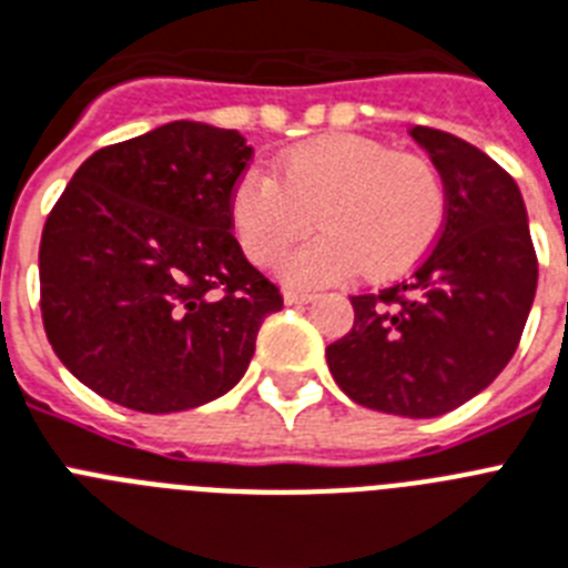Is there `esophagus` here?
Masks as SVG:
<instances>
[{
    "label": "esophagus",
    "instance_id": "esophagus-1",
    "mask_svg": "<svg viewBox=\"0 0 568 568\" xmlns=\"http://www.w3.org/2000/svg\"><path fill=\"white\" fill-rule=\"evenodd\" d=\"M284 302H287V304H307V302H313V293H304V290H287V293H284Z\"/></svg>",
    "mask_w": 568,
    "mask_h": 568
}]
</instances>
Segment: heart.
<instances>
[{
	"label": "heart",
	"mask_w": 568,
	"mask_h": 568,
	"mask_svg": "<svg viewBox=\"0 0 568 568\" xmlns=\"http://www.w3.org/2000/svg\"><path fill=\"white\" fill-rule=\"evenodd\" d=\"M232 226L257 266H273L316 223L325 232L295 252V284H334L359 270L397 278L433 250L447 217L442 173L426 156L357 133L318 135L270 171L243 173L229 200Z\"/></svg>",
	"instance_id": "obj_1"
}]
</instances>
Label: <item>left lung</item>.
<instances>
[{
  "label": "left lung",
  "mask_w": 568,
  "mask_h": 568,
  "mask_svg": "<svg viewBox=\"0 0 568 568\" xmlns=\"http://www.w3.org/2000/svg\"><path fill=\"white\" fill-rule=\"evenodd\" d=\"M447 191V217L409 278L351 295L354 325L327 345L336 386L368 409L435 418L487 388L519 345L537 252L517 182L458 135L412 126Z\"/></svg>",
  "instance_id": "obj_1"
}]
</instances>
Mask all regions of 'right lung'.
<instances>
[{"instance_id": "right-lung-1", "label": "right lung", "mask_w": 568, "mask_h": 568, "mask_svg": "<svg viewBox=\"0 0 568 568\" xmlns=\"http://www.w3.org/2000/svg\"><path fill=\"white\" fill-rule=\"evenodd\" d=\"M237 130L171 121L95 150L40 241L42 327L60 363L150 415L226 395L281 290L246 261L229 200L252 162Z\"/></svg>"}]
</instances>
